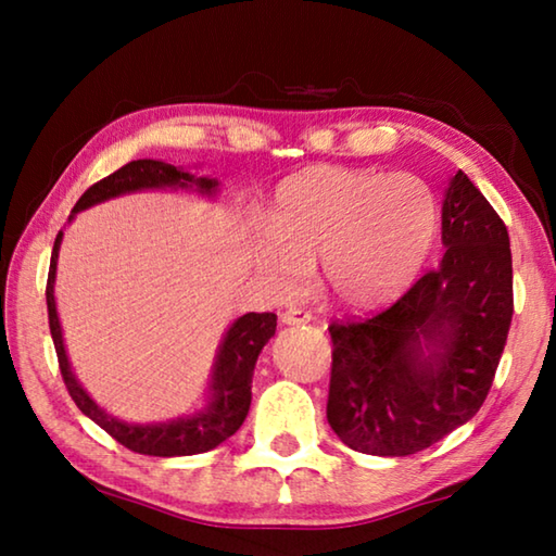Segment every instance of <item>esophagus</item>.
Instances as JSON below:
<instances>
[{"label": "esophagus", "instance_id": "obj_1", "mask_svg": "<svg viewBox=\"0 0 556 556\" xmlns=\"http://www.w3.org/2000/svg\"><path fill=\"white\" fill-rule=\"evenodd\" d=\"M308 321H312V314L301 312V308H289V312L281 314V324H287V326H301Z\"/></svg>", "mask_w": 556, "mask_h": 556}]
</instances>
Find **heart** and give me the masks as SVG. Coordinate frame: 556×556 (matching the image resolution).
Segmentation results:
<instances>
[{"label":"heart","mask_w":556,"mask_h":556,"mask_svg":"<svg viewBox=\"0 0 556 556\" xmlns=\"http://www.w3.org/2000/svg\"><path fill=\"white\" fill-rule=\"evenodd\" d=\"M252 262L271 294L304 291L312 265L328 299L372 312L397 299L439 232V201L414 174L308 166L275 188Z\"/></svg>","instance_id":"obj_1"}]
</instances>
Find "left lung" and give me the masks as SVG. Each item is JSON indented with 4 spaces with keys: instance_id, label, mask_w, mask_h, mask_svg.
<instances>
[{
    "instance_id": "1",
    "label": "left lung",
    "mask_w": 556,
    "mask_h": 556,
    "mask_svg": "<svg viewBox=\"0 0 556 556\" xmlns=\"http://www.w3.org/2000/svg\"><path fill=\"white\" fill-rule=\"evenodd\" d=\"M444 257L390 308L331 324L328 425L372 456L425 451L476 417L513 321V255L501 215L458 172L441 203Z\"/></svg>"
}]
</instances>
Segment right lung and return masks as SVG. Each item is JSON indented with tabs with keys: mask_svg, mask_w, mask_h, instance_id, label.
<instances>
[{
	"mask_svg": "<svg viewBox=\"0 0 556 556\" xmlns=\"http://www.w3.org/2000/svg\"><path fill=\"white\" fill-rule=\"evenodd\" d=\"M166 188H172V191H193L203 195V199H215L220 191V181L211 176H195L184 166L159 162V159H137V162L125 164L117 168L115 174H110L96 186H90L88 191L80 195V201L75 203L68 223L80 211L92 208V205L105 203L110 199H119V195L137 191H166ZM61 242L63 230L55 235L53 242L49 285H46V304H49V326L55 355H59L63 382L65 388H68L73 402L78 404V409L96 421L98 427L105 429L112 439H117L122 446L144 456H193L220 446L225 439H230L235 431L242 427V421L250 412L252 372H255V363L262 348L267 345L269 338L277 331V316L252 312L235 318L223 336L218 353H215L208 400H205L199 412L166 421H152V425L122 421L102 409L100 404L83 390V384L75 378V372L71 368L68 353H65L63 328L59 321V308H55L53 296Z\"/></svg>",
	"mask_w": 556,
	"mask_h": 556,
	"instance_id": "1",
	"label": "right lung"
}]
</instances>
